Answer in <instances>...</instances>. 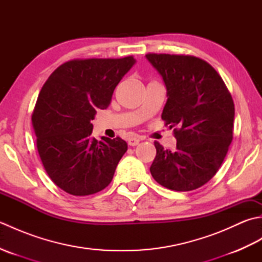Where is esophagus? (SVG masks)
I'll return each mask as SVG.
<instances>
[{"instance_id":"34e87169","label":"esophagus","mask_w":262,"mask_h":262,"mask_svg":"<svg viewBox=\"0 0 262 262\" xmlns=\"http://www.w3.org/2000/svg\"><path fill=\"white\" fill-rule=\"evenodd\" d=\"M143 140V138H138V137H130L129 140H128V145L129 146H136L140 141Z\"/></svg>"}]
</instances>
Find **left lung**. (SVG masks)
Instances as JSON below:
<instances>
[{
  "instance_id": "left-lung-1",
  "label": "left lung",
  "mask_w": 262,
  "mask_h": 262,
  "mask_svg": "<svg viewBox=\"0 0 262 262\" xmlns=\"http://www.w3.org/2000/svg\"><path fill=\"white\" fill-rule=\"evenodd\" d=\"M168 91L162 119L173 128L174 151L155 141L149 168L161 186L190 191L207 183L221 168L233 140L234 102L216 70L192 55L146 54Z\"/></svg>"
}]
</instances>
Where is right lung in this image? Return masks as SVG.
I'll return each instance as SVG.
<instances>
[{
	"mask_svg": "<svg viewBox=\"0 0 262 262\" xmlns=\"http://www.w3.org/2000/svg\"><path fill=\"white\" fill-rule=\"evenodd\" d=\"M136 60L76 58L55 70L42 85L31 116L37 149L48 177L73 196H89L111 182L127 143L92 138L91 120L105 109Z\"/></svg>",
	"mask_w": 262,
	"mask_h": 262,
	"instance_id": "right-lung-1",
	"label": "right lung"
}]
</instances>
